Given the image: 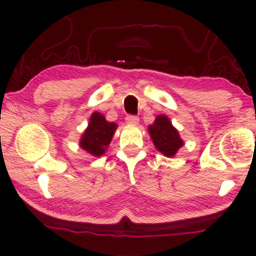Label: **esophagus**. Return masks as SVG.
Segmentation results:
<instances>
[{
  "mask_svg": "<svg viewBox=\"0 0 256 256\" xmlns=\"http://www.w3.org/2000/svg\"><path fill=\"white\" fill-rule=\"evenodd\" d=\"M125 120L128 125H138V122H140V119L136 116H128Z\"/></svg>",
  "mask_w": 256,
  "mask_h": 256,
  "instance_id": "esophagus-1",
  "label": "esophagus"
}]
</instances>
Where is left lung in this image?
<instances>
[{"label":"left lung","instance_id":"1","mask_svg":"<svg viewBox=\"0 0 256 256\" xmlns=\"http://www.w3.org/2000/svg\"><path fill=\"white\" fill-rule=\"evenodd\" d=\"M148 132L158 152L167 158L176 156L179 149L184 146L178 130L172 125L168 116L164 114H158L154 122L148 126Z\"/></svg>","mask_w":256,"mask_h":256}]
</instances>
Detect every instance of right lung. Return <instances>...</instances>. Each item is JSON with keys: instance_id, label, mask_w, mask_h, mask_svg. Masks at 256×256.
Returning a JSON list of instances; mask_svg holds the SVG:
<instances>
[{"instance_id": "add662e5", "label": "right lung", "mask_w": 256, "mask_h": 256, "mask_svg": "<svg viewBox=\"0 0 256 256\" xmlns=\"http://www.w3.org/2000/svg\"><path fill=\"white\" fill-rule=\"evenodd\" d=\"M118 125L107 122L104 116L100 112H94L90 116L89 124L82 134L79 146L89 152L91 156L100 158L107 152Z\"/></svg>"}]
</instances>
